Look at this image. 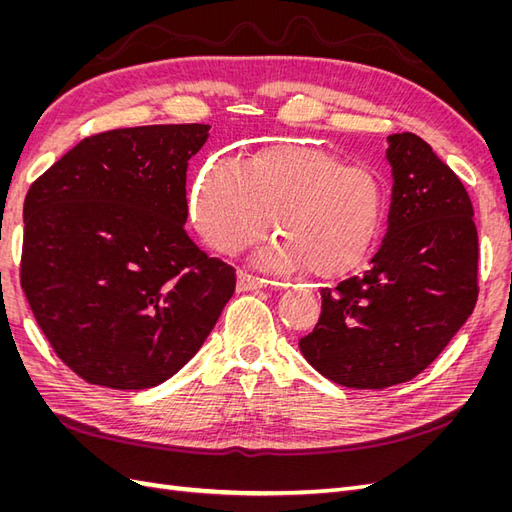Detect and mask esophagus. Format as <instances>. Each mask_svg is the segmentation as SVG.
Masks as SVG:
<instances>
[{"label": "esophagus", "instance_id": "obj_1", "mask_svg": "<svg viewBox=\"0 0 512 512\" xmlns=\"http://www.w3.org/2000/svg\"><path fill=\"white\" fill-rule=\"evenodd\" d=\"M269 284L265 277H258L254 273H239V290L241 292H250V290H260Z\"/></svg>", "mask_w": 512, "mask_h": 512}]
</instances>
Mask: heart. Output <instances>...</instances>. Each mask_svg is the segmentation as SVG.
Returning a JSON list of instances; mask_svg holds the SVG:
<instances>
[{
  "label": "heart",
  "mask_w": 512,
  "mask_h": 512,
  "mask_svg": "<svg viewBox=\"0 0 512 512\" xmlns=\"http://www.w3.org/2000/svg\"><path fill=\"white\" fill-rule=\"evenodd\" d=\"M386 185L374 168L346 164L314 145H280L245 162L220 158L198 175L192 215L203 239L239 252L275 228L282 243L265 262L339 277L374 250L386 222Z\"/></svg>",
  "instance_id": "heart-1"
}]
</instances>
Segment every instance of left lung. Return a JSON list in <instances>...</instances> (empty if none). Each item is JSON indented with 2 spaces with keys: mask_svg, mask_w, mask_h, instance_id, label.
Instances as JSON below:
<instances>
[{
  "mask_svg": "<svg viewBox=\"0 0 512 512\" xmlns=\"http://www.w3.org/2000/svg\"><path fill=\"white\" fill-rule=\"evenodd\" d=\"M389 230L367 271L320 292L307 363L348 389H386L427 369L478 299V232L461 179L421 136H389Z\"/></svg>",
  "mask_w": 512,
  "mask_h": 512,
  "instance_id": "8db88e82",
  "label": "left lung"
}]
</instances>
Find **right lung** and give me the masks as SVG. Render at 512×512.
I'll return each instance as SVG.
<instances>
[{"label":"right lung","mask_w":512,"mask_h":512,"mask_svg":"<svg viewBox=\"0 0 512 512\" xmlns=\"http://www.w3.org/2000/svg\"><path fill=\"white\" fill-rule=\"evenodd\" d=\"M207 136V123L91 134L25 196L21 288L53 352L89 384L168 380L235 294V267L183 226L185 170Z\"/></svg>","instance_id":"1"}]
</instances>
